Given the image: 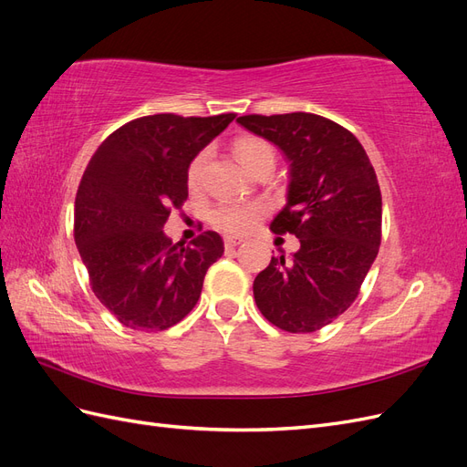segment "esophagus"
<instances>
[{
  "instance_id": "obj_1",
  "label": "esophagus",
  "mask_w": 467,
  "mask_h": 467,
  "mask_svg": "<svg viewBox=\"0 0 467 467\" xmlns=\"http://www.w3.org/2000/svg\"><path fill=\"white\" fill-rule=\"evenodd\" d=\"M242 242H244L242 237H225V239H223V245H225V249H234V247H237Z\"/></svg>"
}]
</instances>
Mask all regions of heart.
I'll use <instances>...</instances> for the list:
<instances>
[{
  "label": "heart",
  "instance_id": "1",
  "mask_svg": "<svg viewBox=\"0 0 467 467\" xmlns=\"http://www.w3.org/2000/svg\"><path fill=\"white\" fill-rule=\"evenodd\" d=\"M235 155L239 158L249 171L253 173L255 169L265 161H275V148L271 142H266L257 136H245L235 142ZM208 163V151H199L191 160L187 167V185L191 191L201 187L204 171ZM265 214V206L261 202H223L218 204L210 214V222L216 225L218 230L242 235L251 232Z\"/></svg>",
  "mask_w": 467,
  "mask_h": 467
}]
</instances>
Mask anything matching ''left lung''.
Segmentation results:
<instances>
[{"label": "left lung", "instance_id": "8db88e82", "mask_svg": "<svg viewBox=\"0 0 467 467\" xmlns=\"http://www.w3.org/2000/svg\"><path fill=\"white\" fill-rule=\"evenodd\" d=\"M237 122L290 161L288 202L271 223L294 234L292 261L273 257L253 282L261 314L288 333H314L357 300L381 242V192L355 134L312 112Z\"/></svg>", "mask_w": 467, "mask_h": 467}]
</instances>
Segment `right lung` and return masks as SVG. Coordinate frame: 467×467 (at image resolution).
Instances as JSON below:
<instances>
[{
  "mask_svg": "<svg viewBox=\"0 0 467 467\" xmlns=\"http://www.w3.org/2000/svg\"><path fill=\"white\" fill-rule=\"evenodd\" d=\"M234 119L142 117L112 132L89 160L74 239L91 290L124 327L165 331L199 302L206 271L223 253L222 237L202 232L185 247L161 228L187 201L191 160Z\"/></svg>",
  "mask_w": 467,
  "mask_h": 467,
  "instance_id": "right-lung-1",
  "label": "right lung"
}]
</instances>
